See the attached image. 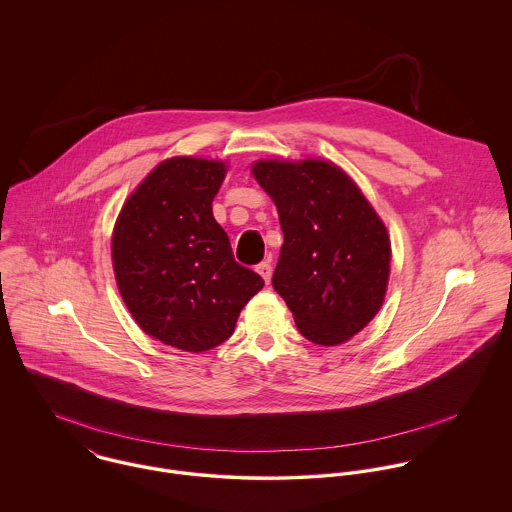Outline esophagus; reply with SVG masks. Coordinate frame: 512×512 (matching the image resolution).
Instances as JSON below:
<instances>
[{"label": "esophagus", "instance_id": "obj_1", "mask_svg": "<svg viewBox=\"0 0 512 512\" xmlns=\"http://www.w3.org/2000/svg\"><path fill=\"white\" fill-rule=\"evenodd\" d=\"M256 272L264 278V282H266V284H270V278H272V264H270V260L260 262V264L256 266Z\"/></svg>", "mask_w": 512, "mask_h": 512}]
</instances>
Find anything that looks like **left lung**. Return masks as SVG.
I'll list each match as a JSON object with an SVG mask.
<instances>
[{
	"mask_svg": "<svg viewBox=\"0 0 512 512\" xmlns=\"http://www.w3.org/2000/svg\"><path fill=\"white\" fill-rule=\"evenodd\" d=\"M278 209L284 244L272 278L299 333L333 347L378 313L388 286L390 238L355 181L323 159L252 165Z\"/></svg>",
	"mask_w": 512,
	"mask_h": 512,
	"instance_id": "left-lung-1",
	"label": "left lung"
}]
</instances>
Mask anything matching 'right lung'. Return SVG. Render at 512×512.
<instances>
[{"label": "right lung", "mask_w": 512, "mask_h": 512, "mask_svg": "<svg viewBox=\"0 0 512 512\" xmlns=\"http://www.w3.org/2000/svg\"><path fill=\"white\" fill-rule=\"evenodd\" d=\"M224 175L222 161H161L130 195L112 234L114 274L132 317L153 339L189 353L224 343L264 288L234 260L213 217Z\"/></svg>", "instance_id": "add662e5"}]
</instances>
